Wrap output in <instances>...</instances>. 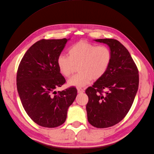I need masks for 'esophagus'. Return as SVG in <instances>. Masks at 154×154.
<instances>
[{
  "label": "esophagus",
  "mask_w": 154,
  "mask_h": 154,
  "mask_svg": "<svg viewBox=\"0 0 154 154\" xmlns=\"http://www.w3.org/2000/svg\"><path fill=\"white\" fill-rule=\"evenodd\" d=\"M77 90H78V93H80V94L84 92V90H83V88H78Z\"/></svg>",
  "instance_id": "1"
}]
</instances>
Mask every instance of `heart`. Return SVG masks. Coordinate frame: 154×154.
<instances>
[{
  "instance_id": "1",
  "label": "heart",
  "mask_w": 154,
  "mask_h": 154,
  "mask_svg": "<svg viewBox=\"0 0 154 154\" xmlns=\"http://www.w3.org/2000/svg\"><path fill=\"white\" fill-rule=\"evenodd\" d=\"M112 54L105 45H97L85 40L79 41L68 50V56L61 54L57 59L60 72L69 78L73 74L76 66L80 72L68 81L69 86L83 87L93 79L103 76L108 69Z\"/></svg>"
}]
</instances>
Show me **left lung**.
<instances>
[{
    "label": "left lung",
    "instance_id": "8db88e82",
    "mask_svg": "<svg viewBox=\"0 0 154 154\" xmlns=\"http://www.w3.org/2000/svg\"><path fill=\"white\" fill-rule=\"evenodd\" d=\"M106 44L112 57L110 66L92 87L87 88V119L96 128H107L120 122L132 106L139 87V72L128 51L117 40L96 39ZM109 91L103 94V91Z\"/></svg>",
    "mask_w": 154,
    "mask_h": 154
}]
</instances>
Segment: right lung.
Segmentation results:
<instances>
[{
    "mask_svg": "<svg viewBox=\"0 0 154 154\" xmlns=\"http://www.w3.org/2000/svg\"><path fill=\"white\" fill-rule=\"evenodd\" d=\"M67 38L42 39L26 51L18 66L17 87L22 104L31 119L40 126L54 128L62 125L75 100L77 90L56 88L66 82L57 66Z\"/></svg>",
    "mask_w": 154,
    "mask_h": 154,
    "instance_id": "obj_1",
    "label": "right lung"
}]
</instances>
